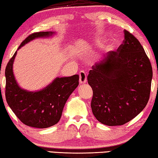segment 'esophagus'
I'll return each mask as SVG.
<instances>
[{"label": "esophagus", "mask_w": 158, "mask_h": 158, "mask_svg": "<svg viewBox=\"0 0 158 158\" xmlns=\"http://www.w3.org/2000/svg\"><path fill=\"white\" fill-rule=\"evenodd\" d=\"M79 76H80V83L84 84L87 82V75L85 72L83 71H81L79 72Z\"/></svg>", "instance_id": "obj_1"}]
</instances>
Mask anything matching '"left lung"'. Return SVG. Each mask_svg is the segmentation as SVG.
Listing matches in <instances>:
<instances>
[{
    "label": "left lung",
    "instance_id": "obj_1",
    "mask_svg": "<svg viewBox=\"0 0 158 158\" xmlns=\"http://www.w3.org/2000/svg\"><path fill=\"white\" fill-rule=\"evenodd\" d=\"M152 77L151 64L144 48L134 36L124 30V40L116 52L104 54L89 72L94 116L106 126L130 121L146 106Z\"/></svg>",
    "mask_w": 158,
    "mask_h": 158
}]
</instances>
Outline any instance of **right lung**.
I'll list each match as a JSON object with an SVG mask.
<instances>
[{
    "mask_svg": "<svg viewBox=\"0 0 158 158\" xmlns=\"http://www.w3.org/2000/svg\"><path fill=\"white\" fill-rule=\"evenodd\" d=\"M55 31H40L27 37L18 50L35 39L49 38ZM18 50L6 69L7 103L22 122L28 127L45 128L59 122L65 104L79 84V76L56 77L44 88L30 91L19 85L13 73V64Z\"/></svg>",
    "mask_w": 158,
    "mask_h": 158,
    "instance_id": "obj_1",
    "label": "right lung"
}]
</instances>
